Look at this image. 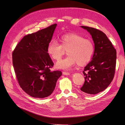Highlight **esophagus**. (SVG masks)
Returning <instances> with one entry per match:
<instances>
[{
  "label": "esophagus",
  "instance_id": "obj_1",
  "mask_svg": "<svg viewBox=\"0 0 125 125\" xmlns=\"http://www.w3.org/2000/svg\"><path fill=\"white\" fill-rule=\"evenodd\" d=\"M63 74H64V75H69L70 74V73H68V72H66V71H63Z\"/></svg>",
  "mask_w": 125,
  "mask_h": 125
}]
</instances>
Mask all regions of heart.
Wrapping results in <instances>:
<instances>
[{
    "label": "heart",
    "instance_id": "heart-1",
    "mask_svg": "<svg viewBox=\"0 0 125 125\" xmlns=\"http://www.w3.org/2000/svg\"><path fill=\"white\" fill-rule=\"evenodd\" d=\"M58 43L52 41L47 46V52L54 60L58 61L67 51V57L59 61L56 67L59 69L69 70L76 63L83 66L89 62L94 52V44L92 40L78 34L70 33L62 35Z\"/></svg>",
    "mask_w": 125,
    "mask_h": 125
}]
</instances>
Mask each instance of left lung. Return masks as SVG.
<instances>
[{
    "label": "left lung",
    "mask_w": 125,
    "mask_h": 125,
    "mask_svg": "<svg viewBox=\"0 0 125 125\" xmlns=\"http://www.w3.org/2000/svg\"><path fill=\"white\" fill-rule=\"evenodd\" d=\"M92 37L95 49L92 60L84 67V82L81 88L95 95L106 89L112 82L116 66V52L106 34L97 29L82 26Z\"/></svg>",
    "instance_id": "1"
}]
</instances>
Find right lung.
Returning a JSON list of instances; mask_svg holds the SVG:
<instances>
[{"mask_svg":"<svg viewBox=\"0 0 125 125\" xmlns=\"http://www.w3.org/2000/svg\"><path fill=\"white\" fill-rule=\"evenodd\" d=\"M57 24L24 36L12 53L17 81L25 92L34 98L48 97L55 88L61 71H52L54 63L47 52Z\"/></svg>","mask_w":125,"mask_h":125,"instance_id":"obj_1","label":"right lung"}]
</instances>
